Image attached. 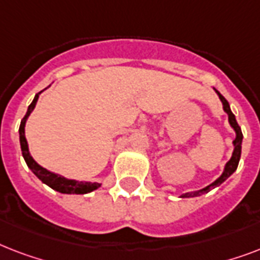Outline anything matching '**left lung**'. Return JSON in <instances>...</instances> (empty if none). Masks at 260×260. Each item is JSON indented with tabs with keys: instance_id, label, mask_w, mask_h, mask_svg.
I'll return each mask as SVG.
<instances>
[{
	"instance_id": "1",
	"label": "left lung",
	"mask_w": 260,
	"mask_h": 260,
	"mask_svg": "<svg viewBox=\"0 0 260 260\" xmlns=\"http://www.w3.org/2000/svg\"><path fill=\"white\" fill-rule=\"evenodd\" d=\"M213 90L216 91V94L218 95V98H220V101H221L222 109H224V112L228 114V122H230L231 128L235 131V140L232 142V144H234V152H232V156H231L230 160L225 163V166H224V170H222L221 175H220V177H218L216 181H213L212 183H210V185H208L206 187H204V189L194 190V191H189V193L181 194V196H179V198L198 197V196H201V194L208 193V191H210V190L214 189V187H217V186L221 185L224 181H226V179H228V178H230L231 175L235 173V171H236V169H238L239 160H240V155H242V142H243L242 129H240V126H239L238 121H236L235 114L232 113V110H231V106H230V104H228V101H226L225 98L222 97L218 90H216L214 87H213Z\"/></svg>"
}]
</instances>
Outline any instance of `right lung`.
<instances>
[{
  "label": "right lung",
  "instance_id": "add662e5",
  "mask_svg": "<svg viewBox=\"0 0 260 260\" xmlns=\"http://www.w3.org/2000/svg\"><path fill=\"white\" fill-rule=\"evenodd\" d=\"M42 93V91H40ZM40 93H38L35 95L34 101L30 102V105L28 106V110H26V114L24 116V118L21 120V124H20V129H18V134H20V146H21V152L22 158L25 160L26 166L29 167L30 171L36 175V177L46 183L47 186H50L51 189L56 190L59 193L63 194H87L91 193L94 190H97L101 183L98 182H87V181H77V179H69V178L63 177L60 174L52 173V171L47 170L44 167H42L39 165L29 152V147H28V142L25 139V124L26 120L29 117V114L34 112L35 106L38 104L39 95Z\"/></svg>",
  "mask_w": 260,
  "mask_h": 260
}]
</instances>
